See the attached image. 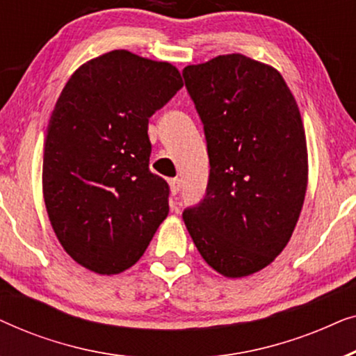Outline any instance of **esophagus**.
<instances>
[{
	"label": "esophagus",
	"instance_id": "1",
	"mask_svg": "<svg viewBox=\"0 0 356 356\" xmlns=\"http://www.w3.org/2000/svg\"><path fill=\"white\" fill-rule=\"evenodd\" d=\"M168 184H170V193H172L173 196H175V194H178L179 188H181V181H179L178 178H172L168 181Z\"/></svg>",
	"mask_w": 356,
	"mask_h": 356
}]
</instances>
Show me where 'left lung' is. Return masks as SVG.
Instances as JSON below:
<instances>
[{
  "mask_svg": "<svg viewBox=\"0 0 356 356\" xmlns=\"http://www.w3.org/2000/svg\"><path fill=\"white\" fill-rule=\"evenodd\" d=\"M207 140V191L183 212L199 254L228 279L259 272L290 241L308 186L303 121L275 67L241 53L183 70Z\"/></svg>",
  "mask_w": 356,
  "mask_h": 356,
  "instance_id": "8db88e82",
  "label": "left lung"
}]
</instances>
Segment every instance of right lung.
Returning <instances> with one entry per match:
<instances>
[{"label":"right lung","mask_w":356,"mask_h":356,"mask_svg":"<svg viewBox=\"0 0 356 356\" xmlns=\"http://www.w3.org/2000/svg\"><path fill=\"white\" fill-rule=\"evenodd\" d=\"M183 87L179 71L128 50L77 67L58 97L42 189L63 250L95 274L140 259L168 216V184L149 170V118Z\"/></svg>","instance_id":"add662e5"}]
</instances>
